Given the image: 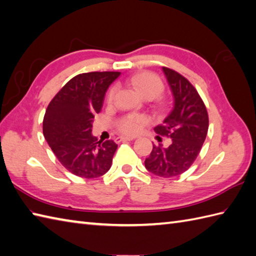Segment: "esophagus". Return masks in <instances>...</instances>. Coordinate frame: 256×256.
I'll return each instance as SVG.
<instances>
[{
    "label": "esophagus",
    "instance_id": "obj_1",
    "mask_svg": "<svg viewBox=\"0 0 256 256\" xmlns=\"http://www.w3.org/2000/svg\"><path fill=\"white\" fill-rule=\"evenodd\" d=\"M133 138H130V136H118L116 140L118 143L120 142H126V140H132Z\"/></svg>",
    "mask_w": 256,
    "mask_h": 256
}]
</instances>
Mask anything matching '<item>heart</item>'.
<instances>
[{
	"mask_svg": "<svg viewBox=\"0 0 256 256\" xmlns=\"http://www.w3.org/2000/svg\"><path fill=\"white\" fill-rule=\"evenodd\" d=\"M130 84L134 86L144 98H156L162 91V82L158 76L152 72H140L132 76L128 80ZM116 96V88H112L108 92V102H112ZM146 123V118L143 116H128L120 120L118 128L125 134H134L138 132L140 128Z\"/></svg>",
	"mask_w": 256,
	"mask_h": 256,
	"instance_id": "b5f03b06",
	"label": "heart"
}]
</instances>
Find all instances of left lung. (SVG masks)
<instances>
[{"label":"left lung","instance_id":"obj_1","mask_svg":"<svg viewBox=\"0 0 256 256\" xmlns=\"http://www.w3.org/2000/svg\"><path fill=\"white\" fill-rule=\"evenodd\" d=\"M162 69L174 104L162 124L155 126L154 131L170 136V144L153 145L150 157L145 160V167L156 176L170 178L186 172L197 158L208 133L209 118L204 103L194 86L174 70Z\"/></svg>","mask_w":256,"mask_h":256}]
</instances>
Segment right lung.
<instances>
[{
  "mask_svg": "<svg viewBox=\"0 0 256 256\" xmlns=\"http://www.w3.org/2000/svg\"><path fill=\"white\" fill-rule=\"evenodd\" d=\"M121 72H88L64 84L48 106L42 133L54 154L67 170L82 178H96L110 170L118 145L96 142L92 122L108 86Z\"/></svg>",
  "mask_w": 256,
  "mask_h": 256,
  "instance_id": "1",
  "label": "right lung"
}]
</instances>
